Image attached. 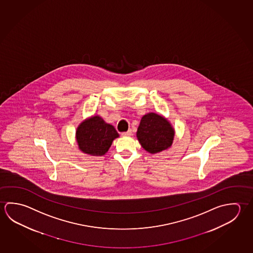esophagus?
Here are the masks:
<instances>
[{
	"label": "esophagus",
	"instance_id": "34e87169",
	"mask_svg": "<svg viewBox=\"0 0 253 253\" xmlns=\"http://www.w3.org/2000/svg\"><path fill=\"white\" fill-rule=\"evenodd\" d=\"M131 135H132L131 129H128V131H126V132L122 133V136H124V137H130Z\"/></svg>",
	"mask_w": 253,
	"mask_h": 253
}]
</instances>
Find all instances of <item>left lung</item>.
Wrapping results in <instances>:
<instances>
[{
	"mask_svg": "<svg viewBox=\"0 0 253 253\" xmlns=\"http://www.w3.org/2000/svg\"><path fill=\"white\" fill-rule=\"evenodd\" d=\"M174 134V128L166 118L155 113H148L141 118L137 137L145 150L156 154L172 145Z\"/></svg>",
	"mask_w": 253,
	"mask_h": 253,
	"instance_id": "obj_1",
	"label": "left lung"
}]
</instances>
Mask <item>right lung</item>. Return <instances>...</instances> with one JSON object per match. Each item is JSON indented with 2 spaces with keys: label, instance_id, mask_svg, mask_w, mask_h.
<instances>
[{
  "label": "right lung",
  "instance_id": "add662e5",
  "mask_svg": "<svg viewBox=\"0 0 253 253\" xmlns=\"http://www.w3.org/2000/svg\"><path fill=\"white\" fill-rule=\"evenodd\" d=\"M118 137L119 134L115 127L98 116L84 121L76 129V141L79 149L92 156L105 155L114 139Z\"/></svg>",
  "mask_w": 253,
  "mask_h": 253
}]
</instances>
